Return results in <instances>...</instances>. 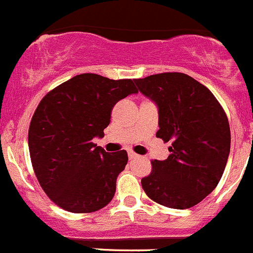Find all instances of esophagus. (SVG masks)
Returning <instances> with one entry per match:
<instances>
[{"instance_id":"obj_1","label":"esophagus","mask_w":253,"mask_h":253,"mask_svg":"<svg viewBox=\"0 0 253 253\" xmlns=\"http://www.w3.org/2000/svg\"><path fill=\"white\" fill-rule=\"evenodd\" d=\"M129 159H138L139 158V155L138 154H135V153H133V151H129Z\"/></svg>"}]
</instances>
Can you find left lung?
<instances>
[{
	"label": "left lung",
	"instance_id": "1",
	"mask_svg": "<svg viewBox=\"0 0 253 253\" xmlns=\"http://www.w3.org/2000/svg\"><path fill=\"white\" fill-rule=\"evenodd\" d=\"M138 89L159 109L156 136L171 141L167 160H151L141 179L151 200L171 209L192 208L220 181L230 154L225 110L200 82L177 72L135 79Z\"/></svg>",
	"mask_w": 253,
	"mask_h": 253
}]
</instances>
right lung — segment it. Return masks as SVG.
I'll use <instances>...</instances> for the list:
<instances>
[{
  "instance_id": "obj_1",
  "label": "right lung",
  "mask_w": 253,
  "mask_h": 253,
  "mask_svg": "<svg viewBox=\"0 0 253 253\" xmlns=\"http://www.w3.org/2000/svg\"><path fill=\"white\" fill-rule=\"evenodd\" d=\"M138 93L131 79L83 73L43 97L28 130L31 161L43 191L59 208L94 212L112 201L125 150L109 154L93 143L104 136L114 105Z\"/></svg>"
}]
</instances>
